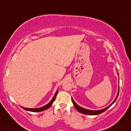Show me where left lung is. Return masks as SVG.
<instances>
[{"instance_id":"obj_1","label":"left lung","mask_w":131,"mask_h":131,"mask_svg":"<svg viewBox=\"0 0 131 131\" xmlns=\"http://www.w3.org/2000/svg\"><path fill=\"white\" fill-rule=\"evenodd\" d=\"M119 75V74H118ZM118 95H119V91H118V93H117V95L116 98H115V99L114 100V101L113 102V103H112V104L110 105V106H109L108 107H106V108L103 109V110H95V111H92V110H86V109H84V108H83V107H80L79 106H78V105L76 104L75 102V101H74L73 100L72 98V102L73 103V105L74 106H75V109L77 110L78 112H81V113H83V114H86V115H98V114H100V113H103L104 112H105V111L107 110V109H108L109 107H110L111 106H112V104H113V103L115 102V100H117V98L118 97Z\"/></svg>"}]
</instances>
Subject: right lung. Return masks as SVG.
<instances>
[{"label": "right lung", "mask_w": 131, "mask_h": 131, "mask_svg": "<svg viewBox=\"0 0 131 131\" xmlns=\"http://www.w3.org/2000/svg\"><path fill=\"white\" fill-rule=\"evenodd\" d=\"M58 91L57 90V91L56 92L55 94H54V97L52 98V99L51 100V101L49 103H48V104L45 105V106H42V107H39V108H35V109H33V108H25V107H21L23 109H24V110H25L27 111H29V112H42V111L44 110H47L48 108H49L50 106H52V104L53 102L56 99V95H57L58 94Z\"/></svg>", "instance_id": "add662e5"}]
</instances>
